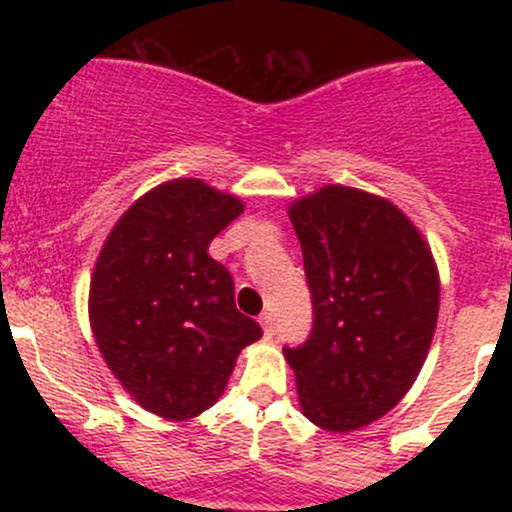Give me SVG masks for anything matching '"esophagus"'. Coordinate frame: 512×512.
<instances>
[{"mask_svg": "<svg viewBox=\"0 0 512 512\" xmlns=\"http://www.w3.org/2000/svg\"><path fill=\"white\" fill-rule=\"evenodd\" d=\"M260 325H262L264 334H267V337H272V334H274V317H272V313H262L260 315Z\"/></svg>", "mask_w": 512, "mask_h": 512, "instance_id": "34e87169", "label": "esophagus"}]
</instances>
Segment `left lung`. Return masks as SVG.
<instances>
[{"mask_svg":"<svg viewBox=\"0 0 512 512\" xmlns=\"http://www.w3.org/2000/svg\"><path fill=\"white\" fill-rule=\"evenodd\" d=\"M313 327L284 346L303 414L346 433L387 414L424 366L438 320L431 250L395 204L330 185L289 209Z\"/></svg>","mask_w":512,"mask_h":512,"instance_id":"8db88e82","label":"left lung"}]
</instances>
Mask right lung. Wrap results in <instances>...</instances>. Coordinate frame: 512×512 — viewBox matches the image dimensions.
<instances>
[{
  "mask_svg": "<svg viewBox=\"0 0 512 512\" xmlns=\"http://www.w3.org/2000/svg\"><path fill=\"white\" fill-rule=\"evenodd\" d=\"M243 214L197 178L158 185L105 240L88 315L115 378L144 409L192 419L221 397L240 349L262 327L236 308L233 276L209 243Z\"/></svg>",
  "mask_w": 512,
  "mask_h": 512,
  "instance_id": "right-lung-1",
  "label": "right lung"
}]
</instances>
